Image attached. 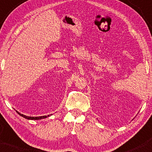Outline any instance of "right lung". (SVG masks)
<instances>
[{
    "instance_id": "1",
    "label": "right lung",
    "mask_w": 152,
    "mask_h": 152,
    "mask_svg": "<svg viewBox=\"0 0 152 152\" xmlns=\"http://www.w3.org/2000/svg\"><path fill=\"white\" fill-rule=\"evenodd\" d=\"M16 112L18 113V114L19 115H20V116H23V118H26V119H28V120H39V119H43V118H47V117H48V116H51V114H50V115H48V116H36V117H35V116H26V115H23V114H20V113H19L18 111H16Z\"/></svg>"
}]
</instances>
